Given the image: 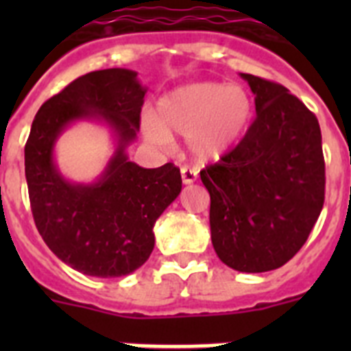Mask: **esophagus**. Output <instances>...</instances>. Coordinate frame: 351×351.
Instances as JSON below:
<instances>
[{
  "label": "esophagus",
  "instance_id": "34e87169",
  "mask_svg": "<svg viewBox=\"0 0 351 351\" xmlns=\"http://www.w3.org/2000/svg\"><path fill=\"white\" fill-rule=\"evenodd\" d=\"M181 178L184 184H193L197 181V170L188 169V167H182L181 169Z\"/></svg>",
  "mask_w": 351,
  "mask_h": 351
}]
</instances>
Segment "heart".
<instances>
[{"mask_svg":"<svg viewBox=\"0 0 351 351\" xmlns=\"http://www.w3.org/2000/svg\"><path fill=\"white\" fill-rule=\"evenodd\" d=\"M251 95L239 84L197 82L161 96L156 117L145 116V137L160 147H172V135L186 137L191 156L213 161L230 151L250 126Z\"/></svg>","mask_w":351,"mask_h":351,"instance_id":"b5f03b06","label":"heart"}]
</instances>
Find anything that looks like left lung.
I'll list each match as a JSON object with an SVG mask.
<instances>
[{
    "label": "left lung",
    "instance_id": "left-lung-1",
    "mask_svg": "<svg viewBox=\"0 0 351 351\" xmlns=\"http://www.w3.org/2000/svg\"><path fill=\"white\" fill-rule=\"evenodd\" d=\"M256 119L237 147L200 172L210 195V241L225 265L256 274L304 246L325 198L318 119L287 88L241 73Z\"/></svg>",
    "mask_w": 351,
    "mask_h": 351
}]
</instances>
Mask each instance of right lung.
<instances>
[{"label": "right lung", "mask_w": 351, "mask_h": 351, "mask_svg": "<svg viewBox=\"0 0 351 351\" xmlns=\"http://www.w3.org/2000/svg\"><path fill=\"white\" fill-rule=\"evenodd\" d=\"M145 93L137 71H91L45 101L31 125L24 165L36 228L61 262L86 276L119 278L144 265L154 223L181 193L178 167L142 169L126 153L137 141ZM80 120L107 125L114 141L93 183L66 180L53 158L57 138Z\"/></svg>", "instance_id": "obj_1"}]
</instances>
